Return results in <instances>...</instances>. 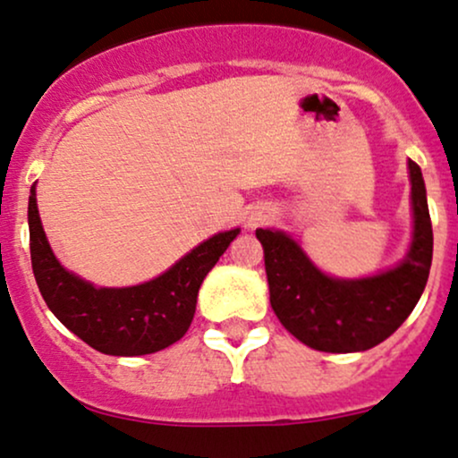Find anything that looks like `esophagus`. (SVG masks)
<instances>
[{
	"mask_svg": "<svg viewBox=\"0 0 458 458\" xmlns=\"http://www.w3.org/2000/svg\"><path fill=\"white\" fill-rule=\"evenodd\" d=\"M257 223H261V218H250V225H257Z\"/></svg>",
	"mask_w": 458,
	"mask_h": 458,
	"instance_id": "obj_1",
	"label": "esophagus"
}]
</instances>
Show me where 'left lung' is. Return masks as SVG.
Returning <instances> with one entry per match:
<instances>
[{
	"label": "left lung",
	"instance_id": "obj_1",
	"mask_svg": "<svg viewBox=\"0 0 458 458\" xmlns=\"http://www.w3.org/2000/svg\"><path fill=\"white\" fill-rule=\"evenodd\" d=\"M413 242L394 270L360 281L321 274L283 231L257 229L266 252L270 304L281 324L317 352H367L399 330L427 287L433 227L422 171L410 160Z\"/></svg>",
	"mask_w": 458,
	"mask_h": 458
}]
</instances>
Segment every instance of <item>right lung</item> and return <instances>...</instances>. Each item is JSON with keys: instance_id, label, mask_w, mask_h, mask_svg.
Segmentation results:
<instances>
[{"instance_id": "1", "label": "right lung", "mask_w": 458, "mask_h": 458, "mask_svg": "<svg viewBox=\"0 0 458 458\" xmlns=\"http://www.w3.org/2000/svg\"><path fill=\"white\" fill-rule=\"evenodd\" d=\"M27 220L31 267L47 306L72 335L106 356H145L180 341L195 317L203 278L240 233L214 235L149 283L96 289L59 266L38 216L34 186Z\"/></svg>"}]
</instances>
